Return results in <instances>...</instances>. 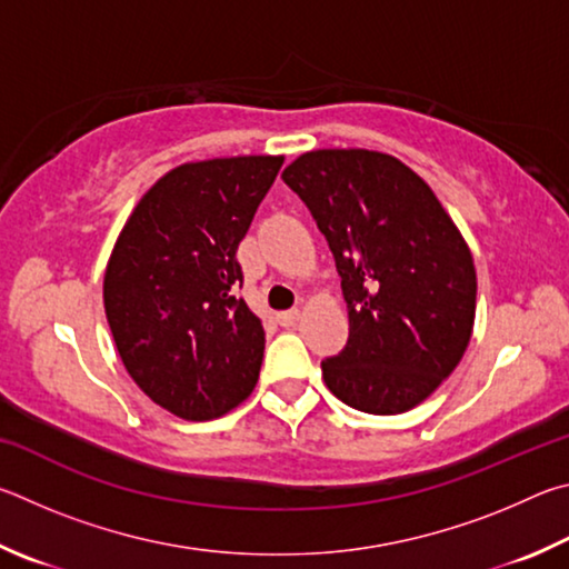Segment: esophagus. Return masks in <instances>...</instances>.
I'll list each match as a JSON object with an SVG mask.
<instances>
[{"label":"esophagus","instance_id":"34e87169","mask_svg":"<svg viewBox=\"0 0 569 569\" xmlns=\"http://www.w3.org/2000/svg\"><path fill=\"white\" fill-rule=\"evenodd\" d=\"M277 322L282 327H295L300 322V310H287V312H279L277 315Z\"/></svg>","mask_w":569,"mask_h":569}]
</instances>
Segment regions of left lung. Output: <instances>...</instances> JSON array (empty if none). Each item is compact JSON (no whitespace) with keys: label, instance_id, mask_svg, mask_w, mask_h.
Returning <instances> with one entry per match:
<instances>
[{"label":"left lung","instance_id":"8db88e82","mask_svg":"<svg viewBox=\"0 0 569 569\" xmlns=\"http://www.w3.org/2000/svg\"><path fill=\"white\" fill-rule=\"evenodd\" d=\"M282 179L330 242L350 315L347 347L322 362L325 385L360 412L412 410L470 345L477 274L465 237L392 154L315 149Z\"/></svg>","mask_w":569,"mask_h":569}]
</instances>
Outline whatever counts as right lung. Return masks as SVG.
<instances>
[{
    "mask_svg": "<svg viewBox=\"0 0 569 569\" xmlns=\"http://www.w3.org/2000/svg\"><path fill=\"white\" fill-rule=\"evenodd\" d=\"M284 157L187 162L147 189L104 272V312L127 372L189 422L222 417L254 390L262 320L239 297L242 242Z\"/></svg>",
    "mask_w": 569,
    "mask_h": 569,
    "instance_id": "add662e5",
    "label": "right lung"
}]
</instances>
